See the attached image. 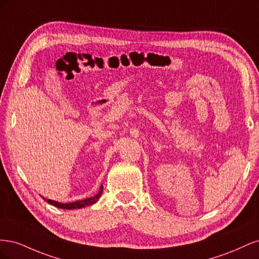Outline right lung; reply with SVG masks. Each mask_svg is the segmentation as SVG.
I'll return each instance as SVG.
<instances>
[{
    "label": "right lung",
    "instance_id": "1",
    "mask_svg": "<svg viewBox=\"0 0 259 259\" xmlns=\"http://www.w3.org/2000/svg\"><path fill=\"white\" fill-rule=\"evenodd\" d=\"M103 189L104 187L101 186L100 187V190L98 191V193L96 195H94L92 198H88V199H84V200H80V201H76V202H72V203H67V204H62V203H58L56 201H53V200H49V199H44L46 200V202L50 203V204L56 206L58 208H62V209H75V208H82L85 206H89L94 204V203L97 202L98 199L100 198L101 193H103Z\"/></svg>",
    "mask_w": 259,
    "mask_h": 259
}]
</instances>
